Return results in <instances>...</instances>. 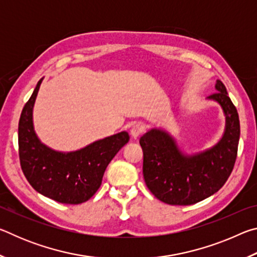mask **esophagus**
Returning <instances> with one entry per match:
<instances>
[{"label":"esophagus","mask_w":257,"mask_h":257,"mask_svg":"<svg viewBox=\"0 0 257 257\" xmlns=\"http://www.w3.org/2000/svg\"><path fill=\"white\" fill-rule=\"evenodd\" d=\"M144 132H145L144 125L136 123L132 127V130H130V135H132L133 138H138Z\"/></svg>","instance_id":"esophagus-1"}]
</instances>
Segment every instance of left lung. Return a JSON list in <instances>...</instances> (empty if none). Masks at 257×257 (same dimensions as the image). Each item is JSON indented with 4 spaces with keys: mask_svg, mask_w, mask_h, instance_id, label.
Returning <instances> with one entry per match:
<instances>
[{
    "mask_svg": "<svg viewBox=\"0 0 257 257\" xmlns=\"http://www.w3.org/2000/svg\"><path fill=\"white\" fill-rule=\"evenodd\" d=\"M210 98L219 102L227 116L224 135L211 150L186 156L162 130L152 129L139 144L144 153L143 175L147 188L161 202L191 205L216 193L231 175L237 159L240 124L236 106L220 80Z\"/></svg>",
    "mask_w": 257,
    "mask_h": 257,
    "instance_id": "8db88e82",
    "label": "left lung"
}]
</instances>
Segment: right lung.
Returning a JSON list of instances; mask_svg holds the SVG:
<instances>
[{
  "label": "right lung",
  "instance_id": "obj_1",
  "mask_svg": "<svg viewBox=\"0 0 257 257\" xmlns=\"http://www.w3.org/2000/svg\"><path fill=\"white\" fill-rule=\"evenodd\" d=\"M42 79L21 112L18 128L21 170L30 186L55 202L80 204L101 187L105 169L115 154L127 144L128 133L122 132L85 149L60 153L38 141L33 127V106Z\"/></svg>",
  "mask_w": 257,
  "mask_h": 257
}]
</instances>
